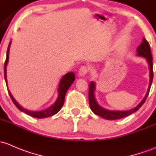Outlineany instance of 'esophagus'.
Returning <instances> with one entry per match:
<instances>
[{"instance_id":"esophagus-1","label":"esophagus","mask_w":156,"mask_h":156,"mask_svg":"<svg viewBox=\"0 0 156 156\" xmlns=\"http://www.w3.org/2000/svg\"><path fill=\"white\" fill-rule=\"evenodd\" d=\"M88 71V68L86 66H83L80 68L79 70V76H84L87 73Z\"/></svg>"}]
</instances>
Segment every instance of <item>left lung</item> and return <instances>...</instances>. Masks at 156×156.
Returning a JSON list of instances; mask_svg holds the SVG:
<instances>
[{
	"instance_id": "1",
	"label": "left lung",
	"mask_w": 156,
	"mask_h": 156,
	"mask_svg": "<svg viewBox=\"0 0 156 156\" xmlns=\"http://www.w3.org/2000/svg\"><path fill=\"white\" fill-rule=\"evenodd\" d=\"M137 55L140 56V57L145 58L147 63H148L149 65V69H150V83H149V87L145 96H144V98H143V100L141 101L135 107L131 109V110H113V109L110 108V107H107V106L103 104L102 103H101L98 100L95 94L96 84L94 82L92 81L89 84V101L90 109H91V111H92L94 114H96V115H99V116L102 117V118L107 120L119 119L126 117L127 115H131V113L137 111V110L140 108L141 106L144 104L147 96H148L149 92H150L151 85H152V79H153V71H152V66H153V65H152V57L150 50V46L145 38H143L142 43H141V44L137 48Z\"/></svg>"
}]
</instances>
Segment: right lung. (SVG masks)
<instances>
[{
	"instance_id": "1",
	"label": "right lung",
	"mask_w": 156,
	"mask_h": 156,
	"mask_svg": "<svg viewBox=\"0 0 156 156\" xmlns=\"http://www.w3.org/2000/svg\"><path fill=\"white\" fill-rule=\"evenodd\" d=\"M11 41L9 42V46H8L7 51H6V58L5 64H4V79H5L6 87H7L8 92H9V96H10L11 99H12V102L16 105V107L19 109L20 111L23 112V113H26L27 115H30L32 117L37 119H43L46 118V117L52 116L56 114L59 110L62 109L63 107L64 102H65V94H66L67 91L68 90L69 88L70 87L73 83L75 80V74L73 72H69V73H66L64 75L62 78H61L60 82H59L58 87V97L56 98L55 101L52 105L49 106L47 108H45L43 110H27V109L24 108L23 107L20 105L18 102L16 101L14 98L13 96L9 91V89H8V85H7V78H6V66H7L8 62H9V47H10Z\"/></svg>"
}]
</instances>
